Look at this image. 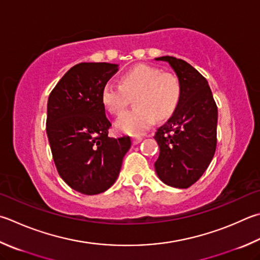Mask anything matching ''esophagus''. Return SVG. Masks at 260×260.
Masks as SVG:
<instances>
[{
    "instance_id": "obj_1",
    "label": "esophagus",
    "mask_w": 260,
    "mask_h": 260,
    "mask_svg": "<svg viewBox=\"0 0 260 260\" xmlns=\"http://www.w3.org/2000/svg\"><path fill=\"white\" fill-rule=\"evenodd\" d=\"M141 141H142V138H133V144H139Z\"/></svg>"
}]
</instances>
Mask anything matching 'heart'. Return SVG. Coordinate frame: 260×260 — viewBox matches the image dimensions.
I'll return each mask as SVG.
<instances>
[{"instance_id": "obj_1", "label": "heart", "mask_w": 260, "mask_h": 260, "mask_svg": "<svg viewBox=\"0 0 260 260\" xmlns=\"http://www.w3.org/2000/svg\"><path fill=\"white\" fill-rule=\"evenodd\" d=\"M138 94L136 109L126 111L116 120V128L129 135L144 134L153 125L155 117H171L181 100L182 86L173 74L162 73L152 66L140 64L121 77V85L108 82L101 92V101L108 110L119 115L128 96Z\"/></svg>"}]
</instances>
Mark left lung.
Segmentation results:
<instances>
[{"label":"left lung","mask_w":260,"mask_h":260,"mask_svg":"<svg viewBox=\"0 0 260 260\" xmlns=\"http://www.w3.org/2000/svg\"><path fill=\"white\" fill-rule=\"evenodd\" d=\"M175 72L182 96L172 117L154 134L160 152L154 169L169 186L186 188L208 168L216 151L217 106L207 79L184 60L160 56Z\"/></svg>","instance_id":"left-lung-1"}]
</instances>
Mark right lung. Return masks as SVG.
<instances>
[{"mask_svg":"<svg viewBox=\"0 0 260 260\" xmlns=\"http://www.w3.org/2000/svg\"><path fill=\"white\" fill-rule=\"evenodd\" d=\"M118 64L82 62L70 68L48 100L46 134L61 178L86 196L107 191L131 149L129 136L109 138L101 92Z\"/></svg>","mask_w":260,"mask_h":260,"instance_id":"right-lung-1","label":"right lung"}]
</instances>
